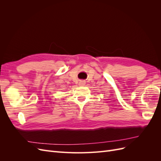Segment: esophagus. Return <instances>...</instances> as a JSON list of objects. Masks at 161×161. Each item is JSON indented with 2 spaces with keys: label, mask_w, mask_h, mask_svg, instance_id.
<instances>
[{
  "label": "esophagus",
  "mask_w": 161,
  "mask_h": 161,
  "mask_svg": "<svg viewBox=\"0 0 161 161\" xmlns=\"http://www.w3.org/2000/svg\"><path fill=\"white\" fill-rule=\"evenodd\" d=\"M79 85L80 86H84L85 85V81H84V80H81V81H80L79 82Z\"/></svg>",
  "instance_id": "34e87169"
}]
</instances>
